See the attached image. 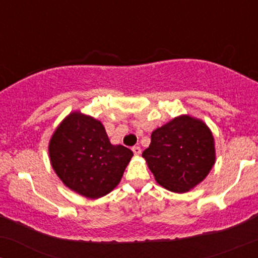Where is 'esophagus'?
Wrapping results in <instances>:
<instances>
[{
	"mask_svg": "<svg viewBox=\"0 0 258 258\" xmlns=\"http://www.w3.org/2000/svg\"><path fill=\"white\" fill-rule=\"evenodd\" d=\"M132 152H133V154H135V155H141V153H142L141 147H138V146L133 147L132 148Z\"/></svg>",
	"mask_w": 258,
	"mask_h": 258,
	"instance_id": "obj_1",
	"label": "esophagus"
}]
</instances>
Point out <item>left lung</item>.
Wrapping results in <instances>:
<instances>
[{"instance_id": "obj_1", "label": "left lung", "mask_w": 258, "mask_h": 258, "mask_svg": "<svg viewBox=\"0 0 258 258\" xmlns=\"http://www.w3.org/2000/svg\"><path fill=\"white\" fill-rule=\"evenodd\" d=\"M142 156L160 185L185 193L205 179L214 166V136L201 120L182 115L152 133L150 146Z\"/></svg>"}]
</instances>
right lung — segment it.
<instances>
[{"instance_id": "right-lung-1", "label": "right lung", "mask_w": 258, "mask_h": 258, "mask_svg": "<svg viewBox=\"0 0 258 258\" xmlns=\"http://www.w3.org/2000/svg\"><path fill=\"white\" fill-rule=\"evenodd\" d=\"M53 170L68 188L90 199L110 193L133 156L112 146L98 120L74 111L53 133L48 146Z\"/></svg>"}]
</instances>
